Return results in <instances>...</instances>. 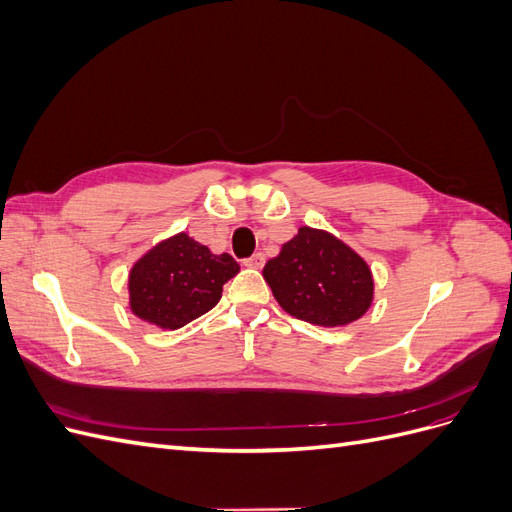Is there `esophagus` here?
<instances>
[{"label": "esophagus", "instance_id": "1", "mask_svg": "<svg viewBox=\"0 0 512 512\" xmlns=\"http://www.w3.org/2000/svg\"><path fill=\"white\" fill-rule=\"evenodd\" d=\"M243 265L245 267H252V269H260L262 265H265V254H254V256H250L247 260H243Z\"/></svg>", "mask_w": 512, "mask_h": 512}]
</instances>
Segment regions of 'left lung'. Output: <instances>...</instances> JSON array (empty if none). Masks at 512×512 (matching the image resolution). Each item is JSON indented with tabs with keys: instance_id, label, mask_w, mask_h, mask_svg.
I'll return each instance as SVG.
<instances>
[{
	"instance_id": "left-lung-1",
	"label": "left lung",
	"mask_w": 512,
	"mask_h": 512,
	"mask_svg": "<svg viewBox=\"0 0 512 512\" xmlns=\"http://www.w3.org/2000/svg\"><path fill=\"white\" fill-rule=\"evenodd\" d=\"M262 277L286 314L314 327H346L374 303V275L365 258L322 228L301 226Z\"/></svg>"
}]
</instances>
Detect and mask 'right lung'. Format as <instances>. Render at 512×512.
<instances>
[{"label":"right lung","instance_id":"obj_1","mask_svg":"<svg viewBox=\"0 0 512 512\" xmlns=\"http://www.w3.org/2000/svg\"><path fill=\"white\" fill-rule=\"evenodd\" d=\"M239 273L230 254H213L188 232L166 237L128 273L130 312L151 327L175 331L220 303L224 284Z\"/></svg>","mask_w":512,"mask_h":512}]
</instances>
